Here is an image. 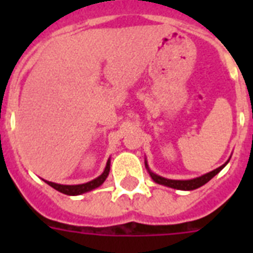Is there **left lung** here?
Wrapping results in <instances>:
<instances>
[{"mask_svg": "<svg viewBox=\"0 0 253 253\" xmlns=\"http://www.w3.org/2000/svg\"><path fill=\"white\" fill-rule=\"evenodd\" d=\"M227 164V163H226ZM220 166L219 168L214 169L211 172L206 173L204 176L201 177H197V178H193V180H168V178H164V177H160L158 174H155V173L150 172L151 177H152V180L155 182H158V184H162V185H166V186H169V188H173V189H180V190H193V189H197L205 185L206 182L211 180L212 177L218 174V173L223 169V167L226 166Z\"/></svg>", "mask_w": 253, "mask_h": 253, "instance_id": "8db88e82", "label": "left lung"}]
</instances>
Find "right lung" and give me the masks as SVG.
Returning a JSON list of instances; mask_svg holds the SVG:
<instances>
[{"label":"right lung","instance_id":"obj_1","mask_svg":"<svg viewBox=\"0 0 253 253\" xmlns=\"http://www.w3.org/2000/svg\"><path fill=\"white\" fill-rule=\"evenodd\" d=\"M110 172V162H107L106 168L103 170V173L99 177H97L95 180L90 181V182H86V184L81 185H60L55 184V182H49V181H45L49 186H52L53 189H56L60 193H64V194H68V196H77V194H81V193L89 192L91 189L98 188L99 185L103 184V181L106 180L107 174Z\"/></svg>","mask_w":253,"mask_h":253}]
</instances>
